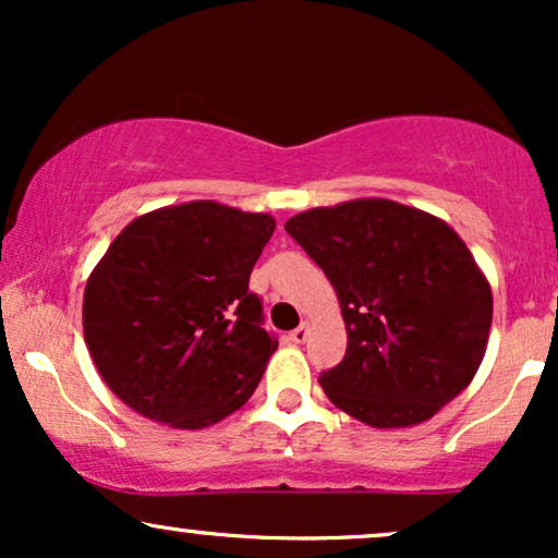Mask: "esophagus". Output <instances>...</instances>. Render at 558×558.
I'll use <instances>...</instances> for the list:
<instances>
[{"instance_id":"esophagus-1","label":"esophagus","mask_w":558,"mask_h":558,"mask_svg":"<svg viewBox=\"0 0 558 558\" xmlns=\"http://www.w3.org/2000/svg\"><path fill=\"white\" fill-rule=\"evenodd\" d=\"M306 336H310V325H306V323H301L296 330L288 332V338H291L293 343H304V341H306Z\"/></svg>"}]
</instances>
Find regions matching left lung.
Segmentation results:
<instances>
[{
  "mask_svg": "<svg viewBox=\"0 0 558 558\" xmlns=\"http://www.w3.org/2000/svg\"><path fill=\"white\" fill-rule=\"evenodd\" d=\"M341 301L349 345L325 396L373 427L430 420L475 377L493 296L470 248L438 217L356 198L286 222Z\"/></svg>",
  "mask_w": 558,
  "mask_h": 558,
  "instance_id": "left-lung-1",
  "label": "left lung"
}]
</instances>
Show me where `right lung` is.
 <instances>
[{"label": "right lung", "instance_id": "add662e5", "mask_svg": "<svg viewBox=\"0 0 558 558\" xmlns=\"http://www.w3.org/2000/svg\"><path fill=\"white\" fill-rule=\"evenodd\" d=\"M272 230L270 215L189 202L136 217L112 241L83 293V336L133 412L198 430L248 401L278 349L248 291Z\"/></svg>", "mask_w": 558, "mask_h": 558}]
</instances>
